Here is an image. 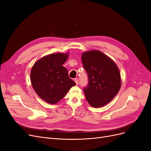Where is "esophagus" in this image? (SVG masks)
Instances as JSON below:
<instances>
[{"label":"esophagus","instance_id":"1","mask_svg":"<svg viewBox=\"0 0 151 151\" xmlns=\"http://www.w3.org/2000/svg\"><path fill=\"white\" fill-rule=\"evenodd\" d=\"M74 81H75V83H76V85H78L79 84V79H78L75 78L74 79Z\"/></svg>","mask_w":151,"mask_h":151}]
</instances>
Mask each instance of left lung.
I'll use <instances>...</instances> for the list:
<instances>
[{
    "instance_id": "1",
    "label": "left lung",
    "mask_w": 151,
    "mask_h": 151,
    "mask_svg": "<svg viewBox=\"0 0 151 151\" xmlns=\"http://www.w3.org/2000/svg\"><path fill=\"white\" fill-rule=\"evenodd\" d=\"M82 62L88 76V84L84 88L87 101L93 107H102L120 89V70L110 58L99 50L84 52Z\"/></svg>"
}]
</instances>
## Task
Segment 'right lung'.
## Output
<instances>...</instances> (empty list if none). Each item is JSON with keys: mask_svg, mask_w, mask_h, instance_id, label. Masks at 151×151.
I'll list each match as a JSON object with an SVG mask.
<instances>
[{"mask_svg": "<svg viewBox=\"0 0 151 151\" xmlns=\"http://www.w3.org/2000/svg\"><path fill=\"white\" fill-rule=\"evenodd\" d=\"M68 57L67 53L50 54L40 59L31 68L32 86L38 96L50 104L57 103L76 85L62 65Z\"/></svg>", "mask_w": 151, "mask_h": 151, "instance_id": "1", "label": "right lung"}]
</instances>
